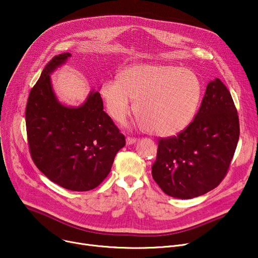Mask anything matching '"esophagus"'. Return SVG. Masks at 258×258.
<instances>
[{"mask_svg":"<svg viewBox=\"0 0 258 258\" xmlns=\"http://www.w3.org/2000/svg\"><path fill=\"white\" fill-rule=\"evenodd\" d=\"M137 141H138L137 138H134V137H127L126 138V143L127 144H134V143H136Z\"/></svg>","mask_w":258,"mask_h":258,"instance_id":"esophagus-1","label":"esophagus"}]
</instances>
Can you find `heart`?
I'll return each instance as SVG.
<instances>
[{
	"mask_svg": "<svg viewBox=\"0 0 258 258\" xmlns=\"http://www.w3.org/2000/svg\"><path fill=\"white\" fill-rule=\"evenodd\" d=\"M202 81L191 70L177 66L137 64L126 68L117 80H106L100 95L115 121L123 122L135 101V114L143 128L170 137L194 120L202 97Z\"/></svg>",
	"mask_w": 258,
	"mask_h": 258,
	"instance_id": "heart-1",
	"label": "heart"
}]
</instances>
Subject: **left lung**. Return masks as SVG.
<instances>
[{
    "label": "left lung",
    "instance_id": "obj_1",
    "mask_svg": "<svg viewBox=\"0 0 258 258\" xmlns=\"http://www.w3.org/2000/svg\"><path fill=\"white\" fill-rule=\"evenodd\" d=\"M238 138L239 120L231 94L215 78L191 123L177 136L158 140L153 178L173 198L205 195L226 177Z\"/></svg>",
    "mask_w": 258,
    "mask_h": 258
}]
</instances>
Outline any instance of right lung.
Listing matches in <instances>:
<instances>
[{"instance_id": "obj_1", "label": "right lung", "mask_w": 258, "mask_h": 258, "mask_svg": "<svg viewBox=\"0 0 258 258\" xmlns=\"http://www.w3.org/2000/svg\"><path fill=\"white\" fill-rule=\"evenodd\" d=\"M70 56H54L31 89L25 113L27 139L34 164L49 180L69 190L88 191L110 173L125 138L103 111L98 92H91L78 107L58 102L50 74Z\"/></svg>"}]
</instances>
